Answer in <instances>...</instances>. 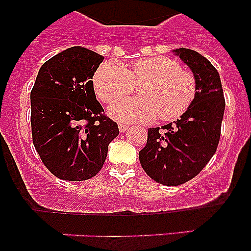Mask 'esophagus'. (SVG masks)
I'll use <instances>...</instances> for the list:
<instances>
[{"mask_svg":"<svg viewBox=\"0 0 251 251\" xmlns=\"http://www.w3.org/2000/svg\"><path fill=\"white\" fill-rule=\"evenodd\" d=\"M118 128H119V132L123 133V132H126V130L128 129V126H127V124H119Z\"/></svg>","mask_w":251,"mask_h":251,"instance_id":"34e87169","label":"esophagus"}]
</instances>
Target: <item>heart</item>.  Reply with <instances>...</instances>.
Returning <instances> with one entry per match:
<instances>
[{"instance_id": "b5f03b06", "label": "heart", "mask_w": 251, "mask_h": 251, "mask_svg": "<svg viewBox=\"0 0 251 251\" xmlns=\"http://www.w3.org/2000/svg\"><path fill=\"white\" fill-rule=\"evenodd\" d=\"M138 98L115 101L108 114L121 123L175 121L185 114L196 97L191 73L181 70L177 61L166 56L137 60L127 69L118 60H108L94 74V89L104 103H112L133 90Z\"/></svg>"}]
</instances>
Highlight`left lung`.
<instances>
[{
	"mask_svg": "<svg viewBox=\"0 0 251 251\" xmlns=\"http://www.w3.org/2000/svg\"><path fill=\"white\" fill-rule=\"evenodd\" d=\"M191 69L197 92L194 101L174 124L148 129L147 145L139 151V162L156 182L178 186L187 182L207 165L216 152L225 110L220 75L197 51H172Z\"/></svg>",
	"mask_w": 251,
	"mask_h": 251,
	"instance_id": "left-lung-1",
	"label": "left lung"
}]
</instances>
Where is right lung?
<instances>
[{"label":"right lung","mask_w":251,"mask_h":251,"mask_svg":"<svg viewBox=\"0 0 251 251\" xmlns=\"http://www.w3.org/2000/svg\"><path fill=\"white\" fill-rule=\"evenodd\" d=\"M103 59L81 46L66 49L43 64L31 90L32 142L57 178L94 177L119 134L94 93L92 79Z\"/></svg>","instance_id":"right-lung-1"}]
</instances>
